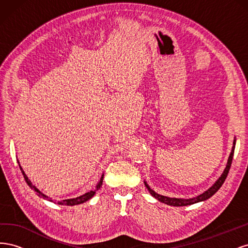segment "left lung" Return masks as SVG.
Masks as SVG:
<instances>
[{
  "label": "left lung",
  "mask_w": 248,
  "mask_h": 248,
  "mask_svg": "<svg viewBox=\"0 0 248 248\" xmlns=\"http://www.w3.org/2000/svg\"><path fill=\"white\" fill-rule=\"evenodd\" d=\"M235 145H236V140H234V142H232V151L231 154L229 156V159H228V163H227V167L224 169L223 172L221 174V176L218 178V180L210 187L209 189H207L205 192H202L200 196L196 197V198H192V199H176V198H168V197H164L161 196V194L156 193L154 190H152L150 188V186L147 184V182H145V185L148 188L149 192L152 194V197H154L156 200H158L161 202H164V204L170 205V206H176V207H181V206H188V205H192V204H196V202H202V201H206L209 198H211L213 194L218 190L221 185L223 184V182L226 181L227 176L229 174V170L231 169V164H232V156H234V151H235Z\"/></svg>",
  "instance_id": "8db88e82"
}]
</instances>
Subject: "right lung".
I'll list each match as a JSON object with an SVG mask.
<instances>
[{"label":"right lung","instance_id":"add662e5","mask_svg":"<svg viewBox=\"0 0 248 248\" xmlns=\"http://www.w3.org/2000/svg\"><path fill=\"white\" fill-rule=\"evenodd\" d=\"M17 162H18V166H19V169H20V170H21V172H22V175H24V178H25V180H26V182H27V184H28L30 187H31V189H34V190L37 192V196H39V197L43 198L44 200H47V201H49V202H52V200H51L50 198H48L47 196H46V194H43L38 188H36L35 185L32 184V182L30 181L29 178H28L27 175L25 174V171L22 170V169H21V167H20V164H19V161H18V160H17ZM102 181H103V175H102V177L100 178V181L98 182V184L96 185V187H95V188H94L93 190H90L89 192H87V193H85V194H82V196L78 197V198H76V199H68V200L58 201L57 204H59V205H65V206H74V205L82 204V202H85L89 201L91 198H93V196L96 193V191L98 190V189L100 188V186L102 185Z\"/></svg>","mask_w":248,"mask_h":248}]
</instances>
